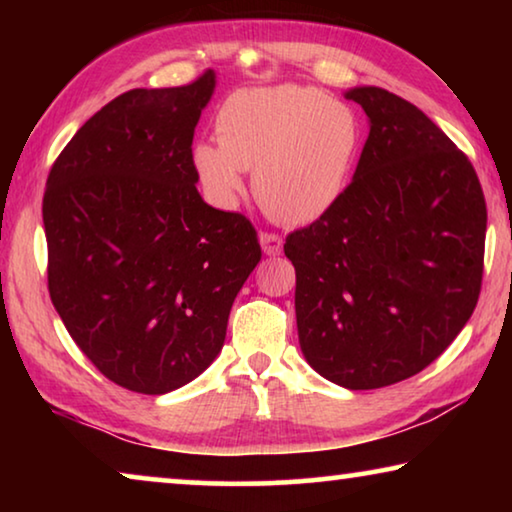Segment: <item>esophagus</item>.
Instances as JSON below:
<instances>
[{
    "label": "esophagus",
    "instance_id": "34e87169",
    "mask_svg": "<svg viewBox=\"0 0 512 512\" xmlns=\"http://www.w3.org/2000/svg\"><path fill=\"white\" fill-rule=\"evenodd\" d=\"M259 244L266 255H280L282 253V237L275 232H259Z\"/></svg>",
    "mask_w": 512,
    "mask_h": 512
}]
</instances>
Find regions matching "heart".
Here are the masks:
<instances>
[{
  "mask_svg": "<svg viewBox=\"0 0 512 512\" xmlns=\"http://www.w3.org/2000/svg\"><path fill=\"white\" fill-rule=\"evenodd\" d=\"M216 142H198L192 162L214 203L230 207L253 171V194L275 221L305 225L334 210L359 158L354 110L323 92L275 85L230 94L216 112Z\"/></svg>",
  "mask_w": 512,
  "mask_h": 512,
  "instance_id": "obj_1",
  "label": "heart"
}]
</instances>
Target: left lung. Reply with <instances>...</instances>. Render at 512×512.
Here are the masks:
<instances>
[{"label":"left lung","instance_id":"left-lung-1","mask_svg":"<svg viewBox=\"0 0 512 512\" xmlns=\"http://www.w3.org/2000/svg\"><path fill=\"white\" fill-rule=\"evenodd\" d=\"M345 97L370 121L357 171L284 255L307 363L370 391L418 375L470 320L488 210L472 162L422 110L372 85Z\"/></svg>","mask_w":512,"mask_h":512}]
</instances>
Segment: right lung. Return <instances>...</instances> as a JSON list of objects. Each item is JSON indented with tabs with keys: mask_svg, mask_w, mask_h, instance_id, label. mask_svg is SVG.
<instances>
[{
	"mask_svg": "<svg viewBox=\"0 0 512 512\" xmlns=\"http://www.w3.org/2000/svg\"><path fill=\"white\" fill-rule=\"evenodd\" d=\"M207 69L180 88L128 90L76 131L49 171V296L69 336L117 386L164 395L221 352L262 248L244 214L198 194L194 128Z\"/></svg>",
	"mask_w": 512,
	"mask_h": 512,
	"instance_id": "1",
	"label": "right lung"
}]
</instances>
